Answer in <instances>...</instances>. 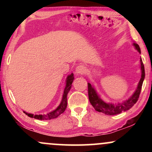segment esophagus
<instances>
[{
    "mask_svg": "<svg viewBox=\"0 0 152 152\" xmlns=\"http://www.w3.org/2000/svg\"><path fill=\"white\" fill-rule=\"evenodd\" d=\"M86 72V67L83 64L78 65L76 69V73L77 74H84Z\"/></svg>",
    "mask_w": 152,
    "mask_h": 152,
    "instance_id": "34e87169",
    "label": "esophagus"
}]
</instances>
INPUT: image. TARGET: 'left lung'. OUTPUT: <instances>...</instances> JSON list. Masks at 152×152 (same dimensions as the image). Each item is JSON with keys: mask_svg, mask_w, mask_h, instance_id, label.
Here are the masks:
<instances>
[{"mask_svg": "<svg viewBox=\"0 0 152 152\" xmlns=\"http://www.w3.org/2000/svg\"><path fill=\"white\" fill-rule=\"evenodd\" d=\"M134 45L138 51L139 53H141V50L139 45L137 44L136 43H134ZM140 61L141 70H142V78H141L140 81L139 82L137 90L135 91L134 94L128 100L125 101V102L121 103V104H115V105L112 104H106V103H105L104 101H102V99L99 98L95 89L91 85V83H88V99H89L90 103L93 106L94 109H96V111H99V112H102L103 114H105L106 115H116L131 109L137 103L138 99H139V95H140L141 90H142L143 81H144V77H145L144 66L143 64L142 58L140 59Z\"/></svg>", "mask_w": 152, "mask_h": 152, "instance_id": "8db88e82", "label": "left lung"}]
</instances>
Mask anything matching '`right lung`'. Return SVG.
Returning <instances> with one entry per match:
<instances>
[{
    "instance_id": "right-lung-1",
    "label": "right lung",
    "mask_w": 152,
    "mask_h": 152,
    "mask_svg": "<svg viewBox=\"0 0 152 152\" xmlns=\"http://www.w3.org/2000/svg\"><path fill=\"white\" fill-rule=\"evenodd\" d=\"M74 74H71L69 75L67 77V79H66V85L65 87V89H64V95H63L62 101L61 102L60 105L58 106L56 109L54 110V111H51V112L48 113L47 114H40V115H34L32 114H28L24 111V113L28 116L29 117L36 118V119L39 120H50L52 119V118H57L59 115H61L64 112L66 109V106H67V94L70 91L71 88V84H72L73 81H74Z\"/></svg>"
}]
</instances>
